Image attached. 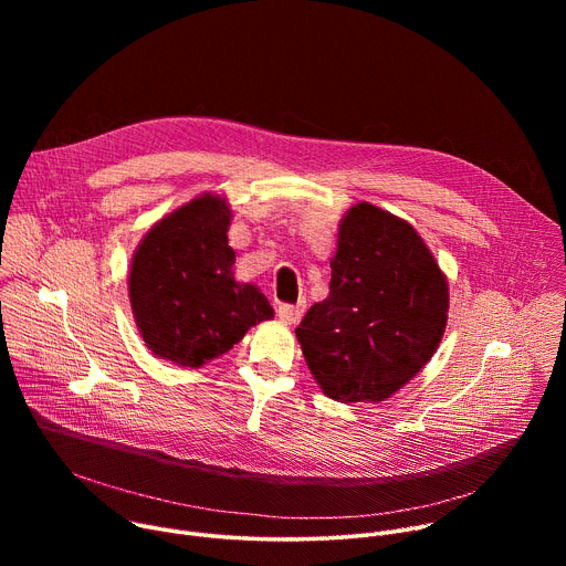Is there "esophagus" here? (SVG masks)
Wrapping results in <instances>:
<instances>
[{
	"label": "esophagus",
	"mask_w": 566,
	"mask_h": 566,
	"mask_svg": "<svg viewBox=\"0 0 566 566\" xmlns=\"http://www.w3.org/2000/svg\"><path fill=\"white\" fill-rule=\"evenodd\" d=\"M304 313V304L297 302V304H280L277 306V315L282 322H286V325H295V322L302 317Z\"/></svg>",
	"instance_id": "34e87169"
}]
</instances>
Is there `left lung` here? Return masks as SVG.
<instances>
[{"instance_id": "left-lung-1", "label": "left lung", "mask_w": 566, "mask_h": 566, "mask_svg": "<svg viewBox=\"0 0 566 566\" xmlns=\"http://www.w3.org/2000/svg\"><path fill=\"white\" fill-rule=\"evenodd\" d=\"M448 284L417 230L371 203L340 223L329 297L295 336L322 391L340 402L385 400L437 352Z\"/></svg>"}]
</instances>
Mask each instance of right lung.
<instances>
[{
  "label": "right lung",
  "instance_id": "obj_1",
  "mask_svg": "<svg viewBox=\"0 0 566 566\" xmlns=\"http://www.w3.org/2000/svg\"><path fill=\"white\" fill-rule=\"evenodd\" d=\"M230 212L199 197L160 219L132 260L129 300L147 347L184 367H199L273 317L264 293L232 277Z\"/></svg>",
  "mask_w": 566,
  "mask_h": 566
}]
</instances>
